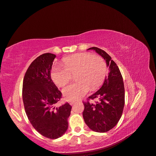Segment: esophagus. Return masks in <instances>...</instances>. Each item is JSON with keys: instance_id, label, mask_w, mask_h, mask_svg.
<instances>
[{"instance_id": "34e87169", "label": "esophagus", "mask_w": 156, "mask_h": 156, "mask_svg": "<svg viewBox=\"0 0 156 156\" xmlns=\"http://www.w3.org/2000/svg\"><path fill=\"white\" fill-rule=\"evenodd\" d=\"M75 103V101H69V104L70 105H74Z\"/></svg>"}]
</instances>
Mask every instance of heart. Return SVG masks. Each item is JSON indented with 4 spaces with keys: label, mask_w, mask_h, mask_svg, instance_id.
Returning a JSON list of instances; mask_svg holds the SVG:
<instances>
[{
    "label": "heart",
    "mask_w": 156,
    "mask_h": 156,
    "mask_svg": "<svg viewBox=\"0 0 156 156\" xmlns=\"http://www.w3.org/2000/svg\"><path fill=\"white\" fill-rule=\"evenodd\" d=\"M63 66H53L51 78L57 86L63 87L75 77L77 83L70 84L63 90L66 99L76 101L86 95L90 89L95 90L103 82L106 74V65L99 56L90 53H76L63 59Z\"/></svg>",
    "instance_id": "1"
}]
</instances>
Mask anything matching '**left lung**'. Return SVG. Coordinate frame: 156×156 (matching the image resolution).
Wrapping results in <instances>:
<instances>
[{
  "instance_id": "8db88e82",
  "label": "left lung",
  "mask_w": 156,
  "mask_h": 156,
  "mask_svg": "<svg viewBox=\"0 0 156 156\" xmlns=\"http://www.w3.org/2000/svg\"><path fill=\"white\" fill-rule=\"evenodd\" d=\"M88 50H95L103 57L109 66L110 72L99 90L89 97L86 102L83 101V118L91 130L105 133L116 125L123 113L125 104L123 78L118 66L107 53L97 47H92ZM95 98L99 101L96 104L90 103V100Z\"/></svg>"
}]
</instances>
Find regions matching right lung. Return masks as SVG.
<instances>
[{
	"label": "right lung",
	"instance_id": "right-lung-1",
	"mask_svg": "<svg viewBox=\"0 0 156 156\" xmlns=\"http://www.w3.org/2000/svg\"><path fill=\"white\" fill-rule=\"evenodd\" d=\"M56 55L46 53L35 59L27 70L22 97L27 115L33 127L48 139L61 137L67 130L72 106L68 103L57 107L62 93L51 78Z\"/></svg>",
	"mask_w": 156,
	"mask_h": 156
}]
</instances>
